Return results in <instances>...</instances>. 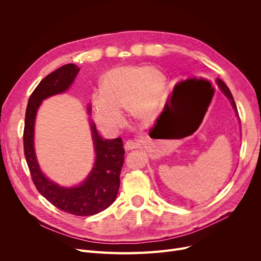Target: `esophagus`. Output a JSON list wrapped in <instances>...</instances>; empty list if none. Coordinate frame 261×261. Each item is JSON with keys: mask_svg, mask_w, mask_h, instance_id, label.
Instances as JSON below:
<instances>
[{"mask_svg": "<svg viewBox=\"0 0 261 261\" xmlns=\"http://www.w3.org/2000/svg\"><path fill=\"white\" fill-rule=\"evenodd\" d=\"M140 147V144L136 143L134 141H127L126 144H125V149L127 150V151H130V150H133V149H136Z\"/></svg>", "mask_w": 261, "mask_h": 261, "instance_id": "34e87169", "label": "esophagus"}]
</instances>
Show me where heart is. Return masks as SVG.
<instances>
[{
	"instance_id": "b5f03b06",
	"label": "heart",
	"mask_w": 261,
	"mask_h": 261,
	"mask_svg": "<svg viewBox=\"0 0 261 261\" xmlns=\"http://www.w3.org/2000/svg\"><path fill=\"white\" fill-rule=\"evenodd\" d=\"M165 75L154 67L125 65L109 71L102 78L101 90L92 96L95 119L99 127L117 131L126 122L123 108L140 119L151 116L165 87Z\"/></svg>"
}]
</instances>
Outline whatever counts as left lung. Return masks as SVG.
I'll use <instances>...</instances> for the list:
<instances>
[{
	"instance_id": "1",
	"label": "left lung",
	"mask_w": 261,
	"mask_h": 261,
	"mask_svg": "<svg viewBox=\"0 0 261 261\" xmlns=\"http://www.w3.org/2000/svg\"><path fill=\"white\" fill-rule=\"evenodd\" d=\"M217 85H218L219 89H220V91H221V92L226 96L227 99L230 101V105H231L232 109L235 110V113H236V114H237V116L239 117V115H238V111H237V107H236V103H235V100H234V98H232V95H231V93H230L229 89L226 87V85L224 84V82H223L221 79H219V78H217Z\"/></svg>"
}]
</instances>
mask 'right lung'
Listing matches in <instances>:
<instances>
[{
    "label": "right lung",
    "instance_id": "add662e5",
    "mask_svg": "<svg viewBox=\"0 0 261 261\" xmlns=\"http://www.w3.org/2000/svg\"><path fill=\"white\" fill-rule=\"evenodd\" d=\"M79 70L77 65L68 63L40 81L27 103L23 145L27 165L39 193L62 212L75 216H92L108 208L116 199L120 185L119 174L125 161L121 139H102L95 123L91 121L95 162L87 179L73 187L59 186L44 175L39 166L34 145L35 120L39 107L50 96L67 91ZM88 112L91 113V105L88 107Z\"/></svg>",
    "mask_w": 261,
    "mask_h": 261
}]
</instances>
